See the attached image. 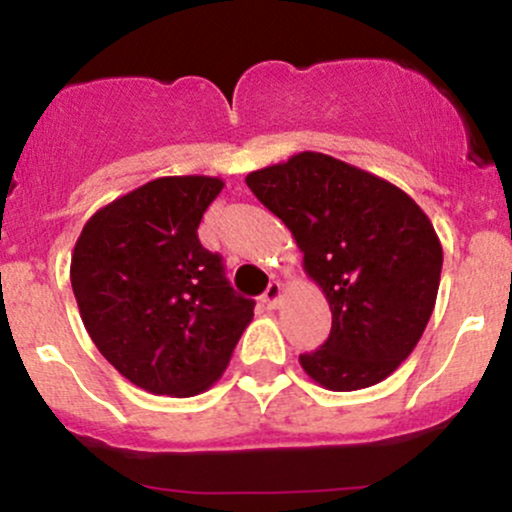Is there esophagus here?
<instances>
[{"instance_id":"obj_1","label":"esophagus","mask_w":512,"mask_h":512,"mask_svg":"<svg viewBox=\"0 0 512 512\" xmlns=\"http://www.w3.org/2000/svg\"><path fill=\"white\" fill-rule=\"evenodd\" d=\"M279 301H282V284L270 282L267 292L262 294V304H267V306H270V309H277Z\"/></svg>"}]
</instances>
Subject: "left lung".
<instances>
[{
    "mask_svg": "<svg viewBox=\"0 0 512 512\" xmlns=\"http://www.w3.org/2000/svg\"><path fill=\"white\" fill-rule=\"evenodd\" d=\"M324 289L331 333L299 363L333 392L378 385L422 338L441 277V242L422 208L380 176L319 152L247 174Z\"/></svg>",
    "mask_w": 512,
    "mask_h": 512,
    "instance_id": "obj_1",
    "label": "left lung"
}]
</instances>
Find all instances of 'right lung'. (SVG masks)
<instances>
[{
	"label": "right lung",
	"mask_w": 512,
	"mask_h": 512,
	"mask_svg": "<svg viewBox=\"0 0 512 512\" xmlns=\"http://www.w3.org/2000/svg\"><path fill=\"white\" fill-rule=\"evenodd\" d=\"M223 191L213 176H164L107 203L75 242L71 284L98 351L142 390L191 397L223 375L255 301L198 240Z\"/></svg>",
	"instance_id": "obj_1"
}]
</instances>
